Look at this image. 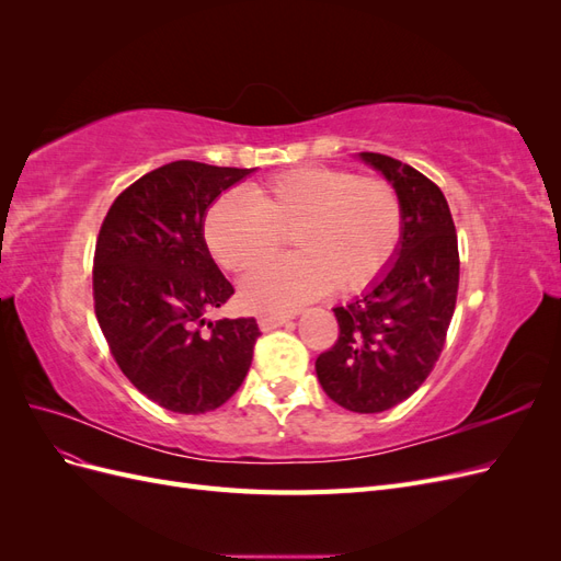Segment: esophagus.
I'll list each match as a JSON object with an SVG mask.
<instances>
[{"label":"esophagus","instance_id":"obj_1","mask_svg":"<svg viewBox=\"0 0 561 561\" xmlns=\"http://www.w3.org/2000/svg\"><path fill=\"white\" fill-rule=\"evenodd\" d=\"M257 322H260V330L268 332V330H276V328H280V325H287V322H290V316H283V313H262V316L257 318Z\"/></svg>","mask_w":561,"mask_h":561}]
</instances>
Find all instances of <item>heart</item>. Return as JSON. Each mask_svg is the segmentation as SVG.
Masks as SVG:
<instances>
[{
  "mask_svg": "<svg viewBox=\"0 0 561 561\" xmlns=\"http://www.w3.org/2000/svg\"><path fill=\"white\" fill-rule=\"evenodd\" d=\"M404 210L398 190L348 168L299 165L248 186L245 196H217L203 215V241L233 274L266 262L285 233L297 254L268 262L241 285L252 311H287L330 293L355 295L393 264Z\"/></svg>",
  "mask_w": 561,
  "mask_h": 561,
  "instance_id": "obj_1",
  "label": "heart"
}]
</instances>
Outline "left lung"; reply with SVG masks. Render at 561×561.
I'll list each match as a JSON object with an SVG mask.
<instances>
[{"label": "left lung", "mask_w": 561, "mask_h": 561, "mask_svg": "<svg viewBox=\"0 0 561 561\" xmlns=\"http://www.w3.org/2000/svg\"><path fill=\"white\" fill-rule=\"evenodd\" d=\"M402 198L398 260L363 297L332 309L336 342L318 355L322 390L344 410L386 412L428 379L447 342L458 295L456 227L439 186L416 168L360 151Z\"/></svg>", "instance_id": "obj_1"}]
</instances>
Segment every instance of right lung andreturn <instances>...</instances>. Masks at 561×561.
<instances>
[{
    "label": "right lung",
    "instance_id": "add662e5",
    "mask_svg": "<svg viewBox=\"0 0 561 561\" xmlns=\"http://www.w3.org/2000/svg\"><path fill=\"white\" fill-rule=\"evenodd\" d=\"M252 171L165 163L126 186L100 227L93 254L100 330L126 379L171 412L222 407L243 383L262 334L254 318L206 320L233 285L203 241V215Z\"/></svg>",
    "mask_w": 561,
    "mask_h": 561
}]
</instances>
